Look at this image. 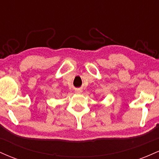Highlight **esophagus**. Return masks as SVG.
<instances>
[{
  "instance_id": "esophagus-1",
  "label": "esophagus",
  "mask_w": 159,
  "mask_h": 159,
  "mask_svg": "<svg viewBox=\"0 0 159 159\" xmlns=\"http://www.w3.org/2000/svg\"><path fill=\"white\" fill-rule=\"evenodd\" d=\"M75 93H81V90H80V89H77V90H75Z\"/></svg>"
}]
</instances>
